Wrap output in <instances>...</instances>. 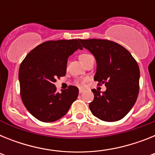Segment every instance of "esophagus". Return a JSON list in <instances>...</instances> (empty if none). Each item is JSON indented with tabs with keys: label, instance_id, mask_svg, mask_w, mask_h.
I'll list each match as a JSON object with an SVG mask.
<instances>
[{
	"label": "esophagus",
	"instance_id": "34e87169",
	"mask_svg": "<svg viewBox=\"0 0 155 155\" xmlns=\"http://www.w3.org/2000/svg\"><path fill=\"white\" fill-rule=\"evenodd\" d=\"M83 91H84V90L82 89V88H80V89H79V94H81Z\"/></svg>",
	"mask_w": 155,
	"mask_h": 155
}]
</instances>
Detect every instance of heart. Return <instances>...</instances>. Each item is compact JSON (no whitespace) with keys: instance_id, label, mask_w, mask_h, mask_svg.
<instances>
[{"instance_id":"b5f03b06","label":"heart","mask_w":155,"mask_h":155,"mask_svg":"<svg viewBox=\"0 0 155 155\" xmlns=\"http://www.w3.org/2000/svg\"><path fill=\"white\" fill-rule=\"evenodd\" d=\"M91 55H90L89 53H81L80 56H79V60L81 61V62L83 64V63L84 62V61L87 60V58L89 57H91Z\"/></svg>"}]
</instances>
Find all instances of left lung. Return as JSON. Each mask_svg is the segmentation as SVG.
Instances as JSON below:
<instances>
[{"instance_id":"8db88e82","label":"left lung","mask_w":155,"mask_h":155,"mask_svg":"<svg viewBox=\"0 0 155 155\" xmlns=\"http://www.w3.org/2000/svg\"><path fill=\"white\" fill-rule=\"evenodd\" d=\"M96 60L94 80L105 84V91L92 89L91 113L106 122L121 120L130 111L139 92L140 70L135 59L121 45L105 39H79Z\"/></svg>"}]
</instances>
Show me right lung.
I'll list each match as a JSON object with an SVG mask.
<instances>
[{
    "instance_id": "right-lung-1",
    "label": "right lung",
    "mask_w": 155,
    "mask_h": 155,
    "mask_svg": "<svg viewBox=\"0 0 155 155\" xmlns=\"http://www.w3.org/2000/svg\"><path fill=\"white\" fill-rule=\"evenodd\" d=\"M78 49L83 47L78 39L47 41L34 48L21 62L18 72L21 100L37 120H58L78 98V87L71 85L59 93L54 82L66 74L68 57Z\"/></svg>"
}]
</instances>
